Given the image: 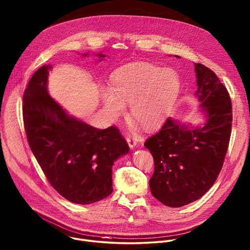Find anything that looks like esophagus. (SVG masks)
Here are the masks:
<instances>
[{
  "label": "esophagus",
  "mask_w": 250,
  "mask_h": 250,
  "mask_svg": "<svg viewBox=\"0 0 250 250\" xmlns=\"http://www.w3.org/2000/svg\"><path fill=\"white\" fill-rule=\"evenodd\" d=\"M126 141H127V144H128V146H129V148L130 149H133L136 145H137V142H136V139L134 138V137H127L126 138Z\"/></svg>",
  "instance_id": "34e87169"
}]
</instances>
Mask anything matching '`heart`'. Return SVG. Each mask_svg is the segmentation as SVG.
<instances>
[{
  "label": "heart",
  "mask_w": 250,
  "mask_h": 250,
  "mask_svg": "<svg viewBox=\"0 0 250 250\" xmlns=\"http://www.w3.org/2000/svg\"><path fill=\"white\" fill-rule=\"evenodd\" d=\"M111 88L101 91V103L110 117L116 121L129 111L144 128L153 129L165 120L180 89L177 73L146 62L125 65L111 76Z\"/></svg>",
  "instance_id": "obj_1"
}]
</instances>
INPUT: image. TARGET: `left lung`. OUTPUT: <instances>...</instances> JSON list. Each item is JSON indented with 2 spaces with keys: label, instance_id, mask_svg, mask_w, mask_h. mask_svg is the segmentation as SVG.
<instances>
[{
  "label": "left lung",
  "instance_id": "left-lung-1",
  "mask_svg": "<svg viewBox=\"0 0 250 250\" xmlns=\"http://www.w3.org/2000/svg\"><path fill=\"white\" fill-rule=\"evenodd\" d=\"M195 97L205 122L194 125L168 118L144 144L155 163L151 193L169 208L189 205L210 189L222 168L231 136L232 103L227 88L205 65L195 63Z\"/></svg>",
  "mask_w": 250,
  "mask_h": 250
}]
</instances>
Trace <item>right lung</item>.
Returning <instances> with one entry per match:
<instances>
[{"label": "right lung", "instance_id": "add662e5", "mask_svg": "<svg viewBox=\"0 0 250 250\" xmlns=\"http://www.w3.org/2000/svg\"><path fill=\"white\" fill-rule=\"evenodd\" d=\"M97 56L101 61L106 55ZM51 68L50 64L39 68L24 91L28 143L51 186L69 202L89 205L113 192L114 162L129 148L115 126L95 128L69 115L48 94Z\"/></svg>", "mask_w": 250, "mask_h": 250}]
</instances>
